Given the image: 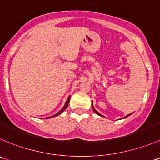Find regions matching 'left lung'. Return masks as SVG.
Returning a JSON list of instances; mask_svg holds the SVG:
<instances>
[{
    "label": "left lung",
    "mask_w": 160,
    "mask_h": 160,
    "mask_svg": "<svg viewBox=\"0 0 160 160\" xmlns=\"http://www.w3.org/2000/svg\"><path fill=\"white\" fill-rule=\"evenodd\" d=\"M92 109H93V111H94V112H95V113L96 114H97V115H100V116H102V117H104V116H103V115H101V114H100V113H99V112H97V110H96V109L95 108H93V105H92ZM132 114V113H131ZM131 114H128V115H127V116H125L124 117V118H127V117H128L129 116V115H131Z\"/></svg>",
    "instance_id": "left-lung-1"
}]
</instances>
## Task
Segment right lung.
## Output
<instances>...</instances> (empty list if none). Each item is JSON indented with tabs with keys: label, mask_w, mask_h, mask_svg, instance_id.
<instances>
[{
	"label": "right lung",
	"mask_w": 160,
	"mask_h": 160,
	"mask_svg": "<svg viewBox=\"0 0 160 160\" xmlns=\"http://www.w3.org/2000/svg\"><path fill=\"white\" fill-rule=\"evenodd\" d=\"M70 97H71V96H69V97H68V100H67L66 103H65L64 106H63V107L62 108V109H61V110L60 111V112H57V113H56V114H55V115H52V116L47 117V118H52V117L57 116V115H60V114H61V113H63V112H64V110H65V109L67 108V107H68V103H69V100H70Z\"/></svg>",
	"instance_id": "add662e5"
}]
</instances>
